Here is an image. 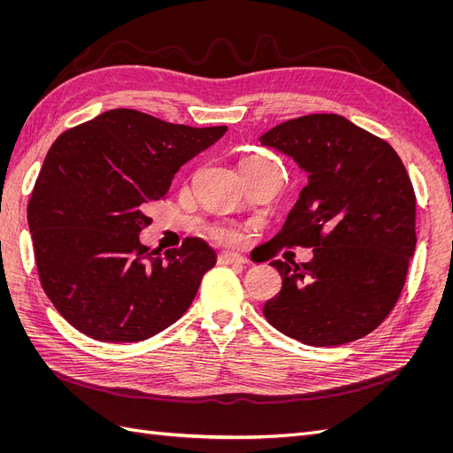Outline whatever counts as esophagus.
<instances>
[{
  "label": "esophagus",
  "mask_w": 453,
  "mask_h": 453,
  "mask_svg": "<svg viewBox=\"0 0 453 453\" xmlns=\"http://www.w3.org/2000/svg\"><path fill=\"white\" fill-rule=\"evenodd\" d=\"M219 263L221 265H248V258L238 255V253L223 251L221 255H219Z\"/></svg>",
  "instance_id": "obj_1"
}]
</instances>
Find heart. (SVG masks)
<instances>
[{"label": "heart", "mask_w": 453, "mask_h": 453, "mask_svg": "<svg viewBox=\"0 0 453 453\" xmlns=\"http://www.w3.org/2000/svg\"><path fill=\"white\" fill-rule=\"evenodd\" d=\"M265 164H272V162L263 158V157H258V155H248V157H243L240 160L238 168H240V172H243V170H250V168L265 166ZM211 236L219 242H223V243H236V242L242 240V232L234 226H217V228L211 230Z\"/></svg>", "instance_id": "b5f03b06"}]
</instances>
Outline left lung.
I'll return each mask as SVG.
<instances>
[{"mask_svg": "<svg viewBox=\"0 0 453 453\" xmlns=\"http://www.w3.org/2000/svg\"><path fill=\"white\" fill-rule=\"evenodd\" d=\"M258 140L308 173L270 245L313 248L310 263L272 260L283 285L265 318L308 346L366 336L399 300L416 251V195L403 160L334 113L291 119Z\"/></svg>", "mask_w": 453, "mask_h": 453, "instance_id": "obj_1", "label": "left lung"}]
</instances>
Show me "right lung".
Segmentation results:
<instances>
[{
	"mask_svg": "<svg viewBox=\"0 0 453 453\" xmlns=\"http://www.w3.org/2000/svg\"><path fill=\"white\" fill-rule=\"evenodd\" d=\"M225 132L111 109L52 143L28 225L43 291L77 331L100 342H142L188 310L215 251L200 238L150 251L140 232L177 170Z\"/></svg>",
	"mask_w": 453,
	"mask_h": 453,
	"instance_id": "obj_1",
	"label": "right lung"
}]
</instances>
